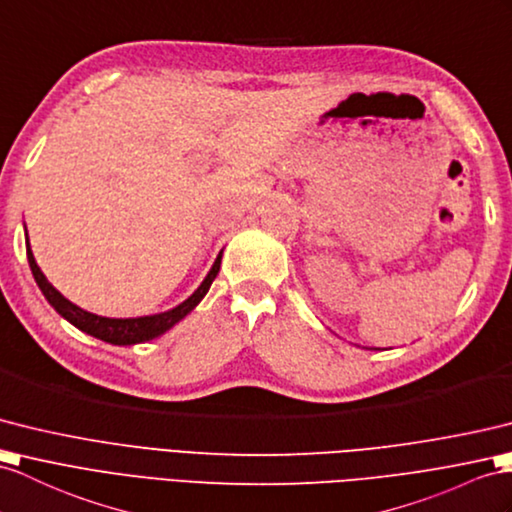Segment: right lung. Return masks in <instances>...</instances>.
<instances>
[{
    "instance_id": "obj_1",
    "label": "right lung",
    "mask_w": 512,
    "mask_h": 512,
    "mask_svg": "<svg viewBox=\"0 0 512 512\" xmlns=\"http://www.w3.org/2000/svg\"><path fill=\"white\" fill-rule=\"evenodd\" d=\"M26 252H28V263L32 269V276L39 284V289L43 291L45 299L49 304L56 308V313L65 317L69 323H73L78 330L86 332L95 336V339H102L106 343L112 345H134V343H145V341H152L156 336L165 334L169 328L176 326L180 319H184L186 315L191 313V310L202 302V297L208 293L210 284L217 278L219 267H221V256H217L213 269L206 276V280L199 284V289L182 302L180 306L167 310V313H160V315H149V317H136V319H110V317H99L93 313H86L80 306L71 304L67 297H62L52 284L47 282V278L43 276V271L36 265V260L32 256V249L28 243V232H26Z\"/></svg>"
}]
</instances>
